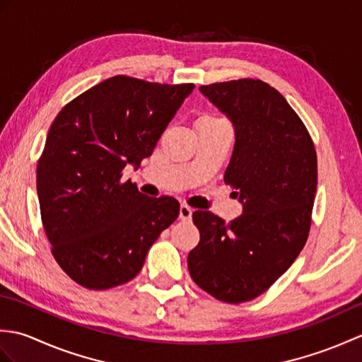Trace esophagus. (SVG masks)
I'll use <instances>...</instances> for the list:
<instances>
[{
    "mask_svg": "<svg viewBox=\"0 0 362 362\" xmlns=\"http://www.w3.org/2000/svg\"><path fill=\"white\" fill-rule=\"evenodd\" d=\"M191 216H193V209H191V206H188V205H185V204L180 205L179 218H180L182 221H189Z\"/></svg>",
    "mask_w": 362,
    "mask_h": 362,
    "instance_id": "esophagus-1",
    "label": "esophagus"
}]
</instances>
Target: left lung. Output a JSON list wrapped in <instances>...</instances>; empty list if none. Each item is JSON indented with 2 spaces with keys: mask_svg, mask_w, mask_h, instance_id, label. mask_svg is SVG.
<instances>
[{
  "mask_svg": "<svg viewBox=\"0 0 362 362\" xmlns=\"http://www.w3.org/2000/svg\"><path fill=\"white\" fill-rule=\"evenodd\" d=\"M232 121L235 148L224 180L243 214L226 224L194 211L201 241L188 253L197 286L227 303L263 294L294 263L310 233L317 156L298 115L279 91L255 79L202 86Z\"/></svg>",
  "mask_w": 362,
  "mask_h": 362,
  "instance_id": "8db88e82",
  "label": "left lung"
}]
</instances>
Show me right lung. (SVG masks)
<instances>
[{"label": "right lung", "mask_w": 362, "mask_h": 362, "mask_svg": "<svg viewBox=\"0 0 362 362\" xmlns=\"http://www.w3.org/2000/svg\"><path fill=\"white\" fill-rule=\"evenodd\" d=\"M194 83L115 76L66 104L37 165V194L52 255L88 289L130 281L160 233L179 216L174 197H148L121 182L149 157Z\"/></svg>", "instance_id": "1"}]
</instances>
